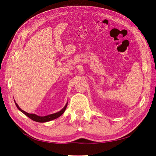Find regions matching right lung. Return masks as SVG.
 Masks as SVG:
<instances>
[{
    "instance_id": "right-lung-1",
    "label": "right lung",
    "mask_w": 156,
    "mask_h": 156,
    "mask_svg": "<svg viewBox=\"0 0 156 156\" xmlns=\"http://www.w3.org/2000/svg\"><path fill=\"white\" fill-rule=\"evenodd\" d=\"M15 104L16 105L17 108L19 109L21 112H22V113L26 115L27 116H28L29 118H30L31 120H33L35 122H49V121H51L52 120H54L55 119V118H57L58 117H59L61 115H62L63 114V113L65 112L66 107H67V104L68 103L66 104V105H65V107L62 109L60 111L58 112V113H54V114H51V115H47V116H39L38 115H36L35 114H30V113H27V112L23 111L22 109H21L20 108V107L18 106V105L15 102Z\"/></svg>"
}]
</instances>
